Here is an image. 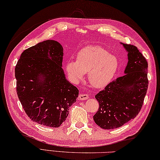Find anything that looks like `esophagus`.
Here are the masks:
<instances>
[{
    "mask_svg": "<svg viewBox=\"0 0 160 160\" xmlns=\"http://www.w3.org/2000/svg\"><path fill=\"white\" fill-rule=\"evenodd\" d=\"M78 98H79V99L80 100H85L89 98V96L86 93H80L79 96H78Z\"/></svg>",
    "mask_w": 160,
    "mask_h": 160,
    "instance_id": "34e87169",
    "label": "esophagus"
}]
</instances>
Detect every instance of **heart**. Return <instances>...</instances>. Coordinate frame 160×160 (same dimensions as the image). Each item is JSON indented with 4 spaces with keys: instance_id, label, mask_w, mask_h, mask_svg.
Wrapping results in <instances>:
<instances>
[{
    "instance_id": "b5f03b06",
    "label": "heart",
    "mask_w": 160,
    "mask_h": 160,
    "mask_svg": "<svg viewBox=\"0 0 160 160\" xmlns=\"http://www.w3.org/2000/svg\"><path fill=\"white\" fill-rule=\"evenodd\" d=\"M117 58L100 47H87L76 56V62L68 61L66 71L75 83L79 82L88 73V80L95 88H103L113 79L118 68Z\"/></svg>"
}]
</instances>
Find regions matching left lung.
<instances>
[{"instance_id":"left-lung-1","label":"left lung","mask_w":160,"mask_h":160,"mask_svg":"<svg viewBox=\"0 0 160 160\" xmlns=\"http://www.w3.org/2000/svg\"><path fill=\"white\" fill-rule=\"evenodd\" d=\"M122 44L128 52L125 75L112 81L95 96L99 108L93 120L104 129L120 127L136 117L148 89L147 59L137 47Z\"/></svg>"}]
</instances>
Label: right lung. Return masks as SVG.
<instances>
[{
    "label": "right lung",
    "instance_id": "obj_1",
    "mask_svg": "<svg viewBox=\"0 0 160 160\" xmlns=\"http://www.w3.org/2000/svg\"><path fill=\"white\" fill-rule=\"evenodd\" d=\"M63 48L47 40L22 53L15 67L16 91L24 111L33 122L59 127L79 91L67 81L62 69Z\"/></svg>",
    "mask_w": 160,
    "mask_h": 160
}]
</instances>
